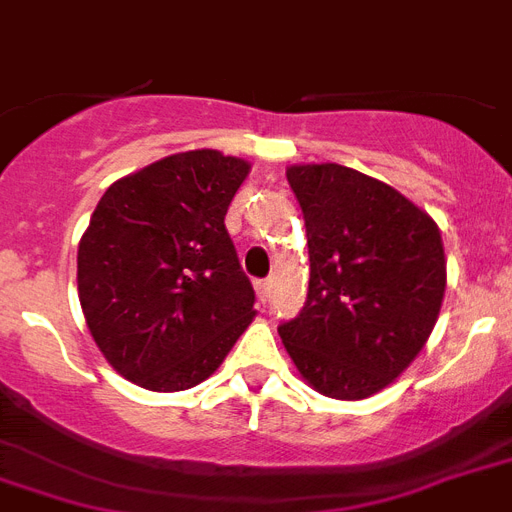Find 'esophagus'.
<instances>
[{
  "mask_svg": "<svg viewBox=\"0 0 512 512\" xmlns=\"http://www.w3.org/2000/svg\"><path fill=\"white\" fill-rule=\"evenodd\" d=\"M257 297H260V302H268L270 297V281H257Z\"/></svg>",
  "mask_w": 512,
  "mask_h": 512,
  "instance_id": "1",
  "label": "esophagus"
}]
</instances>
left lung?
<instances>
[{"label": "left lung", "instance_id": "1", "mask_svg": "<svg viewBox=\"0 0 512 512\" xmlns=\"http://www.w3.org/2000/svg\"><path fill=\"white\" fill-rule=\"evenodd\" d=\"M310 284L297 318L278 326L307 384L363 400L423 350L447 286L442 234L392 186L336 162L294 165Z\"/></svg>", "mask_w": 512, "mask_h": 512}]
</instances>
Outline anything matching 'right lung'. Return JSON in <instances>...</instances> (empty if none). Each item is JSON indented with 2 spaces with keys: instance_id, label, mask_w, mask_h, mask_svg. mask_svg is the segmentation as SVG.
<instances>
[{
  "instance_id": "right-lung-1",
  "label": "right lung",
  "mask_w": 512,
  "mask_h": 512,
  "mask_svg": "<svg viewBox=\"0 0 512 512\" xmlns=\"http://www.w3.org/2000/svg\"><path fill=\"white\" fill-rule=\"evenodd\" d=\"M249 165L178 152L115 181L78 244V299L107 363L152 392L215 373L255 318L226 213Z\"/></svg>"
}]
</instances>
